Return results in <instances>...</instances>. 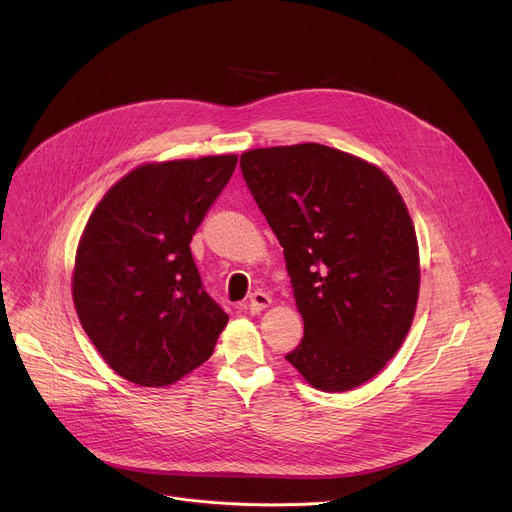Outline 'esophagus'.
<instances>
[{
  "label": "esophagus",
  "instance_id": "1",
  "mask_svg": "<svg viewBox=\"0 0 512 512\" xmlns=\"http://www.w3.org/2000/svg\"><path fill=\"white\" fill-rule=\"evenodd\" d=\"M270 305H272L270 294H265V292H261V290H257V292L251 294V299H249V311H251V313H259V311L267 309Z\"/></svg>",
  "mask_w": 512,
  "mask_h": 512
}]
</instances>
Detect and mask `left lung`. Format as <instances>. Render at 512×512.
<instances>
[{"label":"left lung","instance_id":"1","mask_svg":"<svg viewBox=\"0 0 512 512\" xmlns=\"http://www.w3.org/2000/svg\"><path fill=\"white\" fill-rule=\"evenodd\" d=\"M249 191L284 247L305 336L286 361L317 390H353L396 355L415 317L419 247L394 182L326 145L240 155Z\"/></svg>","mask_w":512,"mask_h":512}]
</instances>
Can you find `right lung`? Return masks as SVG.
Instances as JSON below:
<instances>
[{
    "mask_svg": "<svg viewBox=\"0 0 512 512\" xmlns=\"http://www.w3.org/2000/svg\"><path fill=\"white\" fill-rule=\"evenodd\" d=\"M236 161L207 155L134 168L103 195L80 236L78 319L103 361L132 384L178 382L211 357L228 324L188 245Z\"/></svg>",
    "mask_w": 512,
    "mask_h": 512,
    "instance_id": "1",
    "label": "right lung"
}]
</instances>
